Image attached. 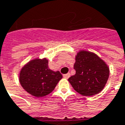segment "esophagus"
<instances>
[{
  "instance_id": "obj_1",
  "label": "esophagus",
  "mask_w": 125,
  "mask_h": 125,
  "mask_svg": "<svg viewBox=\"0 0 125 125\" xmlns=\"http://www.w3.org/2000/svg\"><path fill=\"white\" fill-rule=\"evenodd\" d=\"M71 76V74L70 73H67V74H65V75H63V77L64 78H66V79H68V78H69V77Z\"/></svg>"
}]
</instances>
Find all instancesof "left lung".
Returning <instances> with one entry per match:
<instances>
[{
    "instance_id": "8db88e82",
    "label": "left lung",
    "mask_w": 125,
    "mask_h": 125,
    "mask_svg": "<svg viewBox=\"0 0 125 125\" xmlns=\"http://www.w3.org/2000/svg\"><path fill=\"white\" fill-rule=\"evenodd\" d=\"M76 73L68 78L73 88L84 96H92L102 91L109 77V68L95 53L80 50L75 54Z\"/></svg>"
}]
</instances>
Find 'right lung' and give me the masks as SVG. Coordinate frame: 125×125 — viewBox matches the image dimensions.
Segmentation results:
<instances>
[{
    "label": "right lung",
    "instance_id": "right-lung-1",
    "mask_svg": "<svg viewBox=\"0 0 125 125\" xmlns=\"http://www.w3.org/2000/svg\"><path fill=\"white\" fill-rule=\"evenodd\" d=\"M19 76L24 90L37 97L48 95L62 79L59 71L50 69L46 57L30 60L21 68Z\"/></svg>",
    "mask_w": 125,
    "mask_h": 125
}]
</instances>
